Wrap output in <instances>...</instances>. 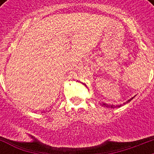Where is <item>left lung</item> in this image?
I'll return each instance as SVG.
<instances>
[{
	"mask_svg": "<svg viewBox=\"0 0 154 154\" xmlns=\"http://www.w3.org/2000/svg\"><path fill=\"white\" fill-rule=\"evenodd\" d=\"M135 97V96H134ZM134 97H132V98H130L129 99V100H128V101H126L127 103L128 102H129V101H131L132 99H134ZM125 104V103H124ZM101 105H102V106H105V107H108V108H116V107H121V106H122V105H107V104H105V103H102V104H101Z\"/></svg>",
	"mask_w": 154,
	"mask_h": 154,
	"instance_id": "8db88e82",
	"label": "left lung"
}]
</instances>
